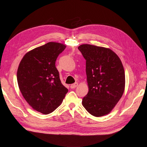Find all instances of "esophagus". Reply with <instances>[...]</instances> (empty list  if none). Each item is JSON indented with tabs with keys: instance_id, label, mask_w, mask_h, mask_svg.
<instances>
[{
	"instance_id": "obj_1",
	"label": "esophagus",
	"mask_w": 147,
	"mask_h": 147,
	"mask_svg": "<svg viewBox=\"0 0 147 147\" xmlns=\"http://www.w3.org/2000/svg\"><path fill=\"white\" fill-rule=\"evenodd\" d=\"M77 85H78V83H77V82H76V83L74 84H71L70 85V88H75L77 87Z\"/></svg>"
}]
</instances>
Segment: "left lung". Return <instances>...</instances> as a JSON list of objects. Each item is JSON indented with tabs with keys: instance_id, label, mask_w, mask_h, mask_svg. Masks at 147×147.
Here are the masks:
<instances>
[{
	"instance_id": "obj_1",
	"label": "left lung",
	"mask_w": 147,
	"mask_h": 147,
	"mask_svg": "<svg viewBox=\"0 0 147 147\" xmlns=\"http://www.w3.org/2000/svg\"><path fill=\"white\" fill-rule=\"evenodd\" d=\"M86 60L88 92L82 105L95 117L106 115L119 102L125 90L123 64L110 49L90 44L78 47Z\"/></svg>"
}]
</instances>
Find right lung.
Returning <instances> with one entry per match:
<instances>
[{
    "instance_id": "add662e5",
    "label": "right lung",
    "mask_w": 147,
    "mask_h": 147,
    "mask_svg": "<svg viewBox=\"0 0 147 147\" xmlns=\"http://www.w3.org/2000/svg\"><path fill=\"white\" fill-rule=\"evenodd\" d=\"M66 45L51 42L31 50L23 57L17 69L18 85L32 109L49 114L59 107L68 89L55 67L57 57Z\"/></svg>"
}]
</instances>
